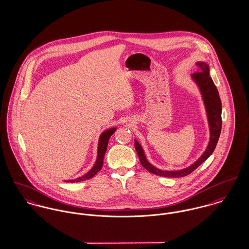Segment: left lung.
<instances>
[{
  "mask_svg": "<svg viewBox=\"0 0 249 249\" xmlns=\"http://www.w3.org/2000/svg\"><path fill=\"white\" fill-rule=\"evenodd\" d=\"M198 71L193 73L194 79L198 84L200 91L203 96L204 104L206 107L209 125H210V132H211V138L208 144V147L206 148L205 152L201 155V157L194 163L192 166L180 170V171H174V172H167V171H161L156 168H154L152 165H150L147 160L145 159V156L143 154L142 146L139 144V142L135 141V148L138 153L140 162L142 167L147 170L149 173L159 176V177H165V178H182L186 177L190 174H192L196 168H198L212 153H213L215 145L218 141L220 131H221V102L219 99V95L217 92V89L214 85V83L210 76L209 73V67L204 62H198L196 64Z\"/></svg>",
  "mask_w": 249,
  "mask_h": 249,
  "instance_id": "obj_1",
  "label": "left lung"
}]
</instances>
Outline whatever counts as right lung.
<instances>
[{
  "mask_svg": "<svg viewBox=\"0 0 249 249\" xmlns=\"http://www.w3.org/2000/svg\"><path fill=\"white\" fill-rule=\"evenodd\" d=\"M115 128L107 130L106 132H104L100 138V142H99V149H98V158L96 161L95 166L92 168L91 171H89V173H87L85 176L81 177V178H76L73 180H69L67 182H79V181H84L87 179L93 178L94 176L97 175L98 172H100L102 170L103 164H104V157L106 154V151L107 149V144H108V140L111 137V135H113V133L115 132Z\"/></svg>",
  "mask_w": 249,
  "mask_h": 249,
  "instance_id": "1",
  "label": "right lung"
}]
</instances>
